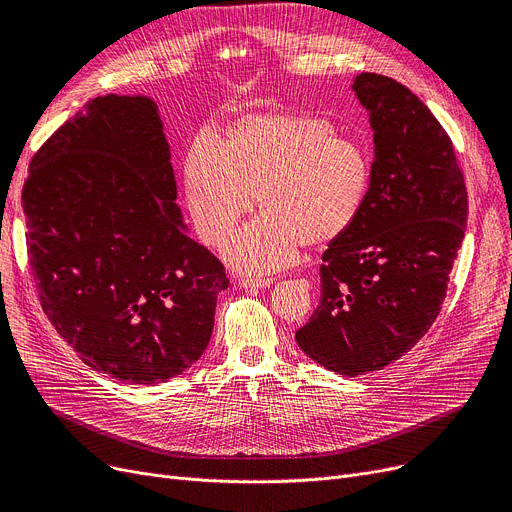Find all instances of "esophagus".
<instances>
[{
    "instance_id": "obj_1",
    "label": "esophagus",
    "mask_w": 512,
    "mask_h": 512,
    "mask_svg": "<svg viewBox=\"0 0 512 512\" xmlns=\"http://www.w3.org/2000/svg\"><path fill=\"white\" fill-rule=\"evenodd\" d=\"M238 284L242 288H267V286L274 284V280H270V278H242V280H238Z\"/></svg>"
}]
</instances>
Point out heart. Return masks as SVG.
Listing matches in <instances>:
<instances>
[{"label":"heart","instance_id":"b5f03b06","mask_svg":"<svg viewBox=\"0 0 512 512\" xmlns=\"http://www.w3.org/2000/svg\"><path fill=\"white\" fill-rule=\"evenodd\" d=\"M182 180L205 245L222 242L257 197L261 215L226 240L222 255L236 272L263 276L290 267L305 242L328 245L359 220L371 157L328 120L257 112L238 118L218 145L193 141Z\"/></svg>","mask_w":512,"mask_h":512}]
</instances>
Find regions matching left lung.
<instances>
[{"label": "left lung", "mask_w": 512, "mask_h": 512, "mask_svg": "<svg viewBox=\"0 0 512 512\" xmlns=\"http://www.w3.org/2000/svg\"><path fill=\"white\" fill-rule=\"evenodd\" d=\"M351 89L373 130L371 186L359 220L321 257V299L297 344L355 378L432 328L465 238L467 188L448 134L415 93L373 72Z\"/></svg>", "instance_id": "8db88e82"}]
</instances>
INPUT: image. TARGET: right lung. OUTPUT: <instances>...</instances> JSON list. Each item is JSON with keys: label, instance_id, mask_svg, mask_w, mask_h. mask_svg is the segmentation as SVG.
Returning a JSON list of instances; mask_svg holds the SVG:
<instances>
[{"label": "right lung", "instance_id": "obj_1", "mask_svg": "<svg viewBox=\"0 0 512 512\" xmlns=\"http://www.w3.org/2000/svg\"><path fill=\"white\" fill-rule=\"evenodd\" d=\"M157 103H85L33 157L22 207L45 315L80 361L130 384L191 367L213 332L224 265L186 228Z\"/></svg>", "mask_w": 512, "mask_h": 512}]
</instances>
